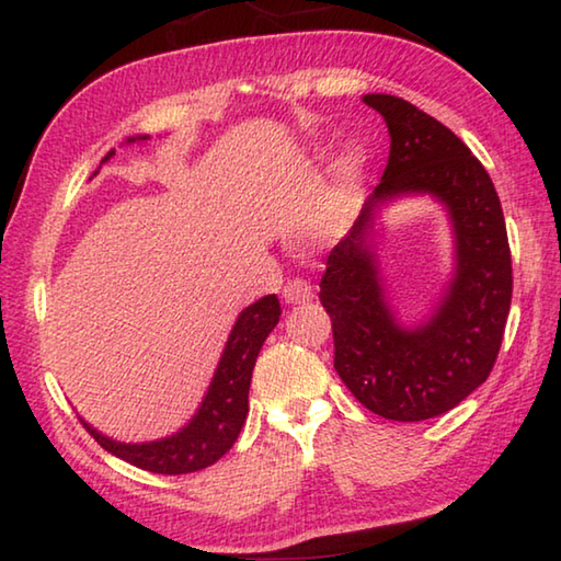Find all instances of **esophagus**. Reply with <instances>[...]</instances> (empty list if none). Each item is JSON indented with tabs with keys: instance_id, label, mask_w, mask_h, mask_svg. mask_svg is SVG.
Masks as SVG:
<instances>
[{
	"instance_id": "34e87169",
	"label": "esophagus",
	"mask_w": 561,
	"mask_h": 561,
	"mask_svg": "<svg viewBox=\"0 0 561 561\" xmlns=\"http://www.w3.org/2000/svg\"><path fill=\"white\" fill-rule=\"evenodd\" d=\"M282 299L287 304H304L313 299V287L304 279H291L282 291Z\"/></svg>"
}]
</instances>
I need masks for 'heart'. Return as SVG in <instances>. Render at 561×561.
Returning a JSON list of instances; mask_svg holds the SVG:
<instances>
[{"label":"heart","mask_w":561,"mask_h":561,"mask_svg":"<svg viewBox=\"0 0 561 561\" xmlns=\"http://www.w3.org/2000/svg\"><path fill=\"white\" fill-rule=\"evenodd\" d=\"M343 164H345V171H355V169H358V167H360V149H358V147H351L348 151H345Z\"/></svg>","instance_id":"b5f03b06"}]
</instances>
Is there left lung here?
Returning <instances> with one entry per match:
<instances>
[{
    "mask_svg": "<svg viewBox=\"0 0 561 561\" xmlns=\"http://www.w3.org/2000/svg\"><path fill=\"white\" fill-rule=\"evenodd\" d=\"M363 103L382 115L390 157L331 250L319 299L333 323V368L355 400L385 420L422 422L454 410L493 370L513 297L505 218L488 171L449 127L394 95ZM412 195L445 206L455 270L431 311L407 327L386 289L374 226L382 207Z\"/></svg>",
    "mask_w": 561,
    "mask_h": 561,
    "instance_id": "left-lung-1",
    "label": "left lung"
}]
</instances>
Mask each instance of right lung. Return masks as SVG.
<instances>
[{
    "label": "right lung",
    "instance_id": "obj_1",
    "mask_svg": "<svg viewBox=\"0 0 561 561\" xmlns=\"http://www.w3.org/2000/svg\"><path fill=\"white\" fill-rule=\"evenodd\" d=\"M145 139L149 137H127V145ZM112 154H115V149L107 151L103 164ZM279 299L274 294H267V297L240 311L196 414L179 432L164 436V439L127 444L98 432L83 416H80V422L107 454L151 473L181 476L213 466L222 454L230 451L242 424H245L254 363H257L264 339L279 323Z\"/></svg>",
    "mask_w": 561,
    "mask_h": 561
}]
</instances>
